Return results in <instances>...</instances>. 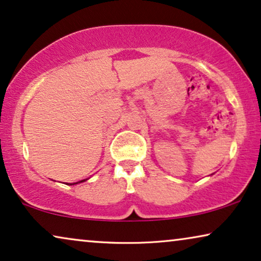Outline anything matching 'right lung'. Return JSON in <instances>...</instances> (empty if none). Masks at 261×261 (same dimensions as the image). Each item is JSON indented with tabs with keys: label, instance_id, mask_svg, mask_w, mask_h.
<instances>
[{
	"label": "right lung",
	"instance_id": "right-lung-1",
	"mask_svg": "<svg viewBox=\"0 0 261 261\" xmlns=\"http://www.w3.org/2000/svg\"><path fill=\"white\" fill-rule=\"evenodd\" d=\"M88 179H89V178H88ZM88 179H83V180H81V181H77V183H72V184H70V185H74V184H78V183H83V181L88 180Z\"/></svg>",
	"mask_w": 261,
	"mask_h": 261
}]
</instances>
